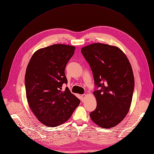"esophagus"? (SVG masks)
<instances>
[{
  "instance_id": "34e87169",
  "label": "esophagus",
  "mask_w": 154,
  "mask_h": 154,
  "mask_svg": "<svg viewBox=\"0 0 154 154\" xmlns=\"http://www.w3.org/2000/svg\"><path fill=\"white\" fill-rule=\"evenodd\" d=\"M86 96V94H82L81 95V96H82V100H83V98H84V97Z\"/></svg>"
}]
</instances>
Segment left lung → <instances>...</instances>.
<instances>
[{"label": "left lung", "mask_w": 154, "mask_h": 154, "mask_svg": "<svg viewBox=\"0 0 154 154\" xmlns=\"http://www.w3.org/2000/svg\"><path fill=\"white\" fill-rule=\"evenodd\" d=\"M90 65L94 83L100 90L93 92L97 101L91 120L103 128L113 127L126 116L134 89L131 64L119 48L106 44L93 43L81 49Z\"/></svg>", "instance_id": "left-lung-1"}]
</instances>
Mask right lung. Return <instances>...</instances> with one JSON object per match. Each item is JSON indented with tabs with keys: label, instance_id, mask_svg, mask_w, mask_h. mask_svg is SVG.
Listing matches in <instances>:
<instances>
[{
	"label": "right lung",
	"instance_id": "add662e5",
	"mask_svg": "<svg viewBox=\"0 0 154 154\" xmlns=\"http://www.w3.org/2000/svg\"><path fill=\"white\" fill-rule=\"evenodd\" d=\"M74 46L57 44L37 50L31 57L25 75L26 97L39 121L49 127L66 122L80 101L68 88L64 69L74 54Z\"/></svg>",
	"mask_w": 154,
	"mask_h": 154
}]
</instances>
